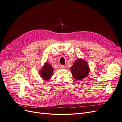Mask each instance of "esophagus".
<instances>
[{"label":"esophagus","mask_w":122,"mask_h":122,"mask_svg":"<svg viewBox=\"0 0 122 122\" xmlns=\"http://www.w3.org/2000/svg\"><path fill=\"white\" fill-rule=\"evenodd\" d=\"M61 68L62 69H65L66 68V66L65 65H61Z\"/></svg>","instance_id":"1"}]
</instances>
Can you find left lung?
I'll use <instances>...</instances> for the list:
<instances>
[{
	"label": "left lung",
	"instance_id": "8db88e82",
	"mask_svg": "<svg viewBox=\"0 0 122 122\" xmlns=\"http://www.w3.org/2000/svg\"><path fill=\"white\" fill-rule=\"evenodd\" d=\"M71 70L74 78L80 80L86 78L90 69L86 61L82 59H78L74 62Z\"/></svg>",
	"mask_w": 122,
	"mask_h": 122
}]
</instances>
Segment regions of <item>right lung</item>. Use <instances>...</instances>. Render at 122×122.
<instances>
[{
  "instance_id": "obj_1",
  "label": "right lung",
  "mask_w": 122,
  "mask_h": 122,
  "mask_svg": "<svg viewBox=\"0 0 122 122\" xmlns=\"http://www.w3.org/2000/svg\"><path fill=\"white\" fill-rule=\"evenodd\" d=\"M53 69L51 67V65L48 63H46L44 68L41 70L40 74L44 80H48L51 78L53 74Z\"/></svg>"
}]
</instances>
